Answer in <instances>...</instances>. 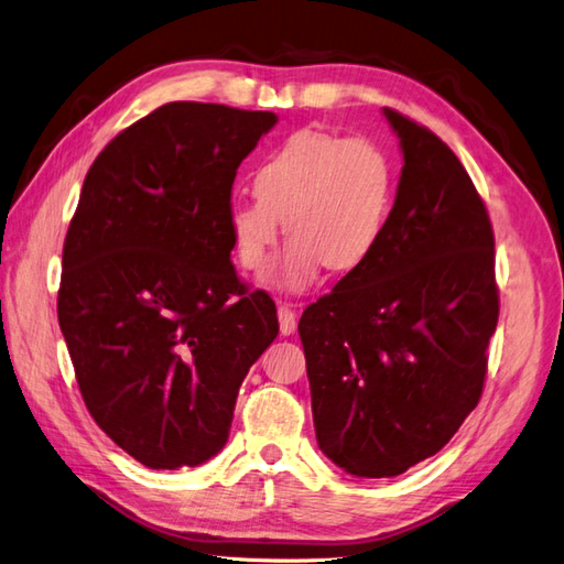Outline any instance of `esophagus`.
Instances as JSON below:
<instances>
[{
	"mask_svg": "<svg viewBox=\"0 0 564 564\" xmlns=\"http://www.w3.org/2000/svg\"><path fill=\"white\" fill-rule=\"evenodd\" d=\"M278 317H280V332L284 334H294V329H296V313L289 308V306H284V303H280L278 306Z\"/></svg>",
	"mask_w": 564,
	"mask_h": 564,
	"instance_id": "34e87169",
	"label": "esophagus"
}]
</instances>
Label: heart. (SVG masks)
Returning a JSON list of instances; mask_svg holds the SVG:
<instances>
[{
  "label": "heart",
  "mask_w": 564,
  "mask_h": 564,
  "mask_svg": "<svg viewBox=\"0 0 564 564\" xmlns=\"http://www.w3.org/2000/svg\"><path fill=\"white\" fill-rule=\"evenodd\" d=\"M253 194V202H237L227 213L237 261L261 272L282 220L292 241L275 280L299 292L325 265L348 272L368 261L389 218L393 169L365 137L299 130L258 165Z\"/></svg>",
  "instance_id": "1"
}]
</instances>
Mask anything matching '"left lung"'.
<instances>
[{
    "label": "left lung",
    "instance_id": "left-lung-1",
    "mask_svg": "<svg viewBox=\"0 0 564 564\" xmlns=\"http://www.w3.org/2000/svg\"><path fill=\"white\" fill-rule=\"evenodd\" d=\"M403 169L368 261L303 311L317 446L382 479L432 458L477 408L498 323L494 230L446 142L384 109Z\"/></svg>",
    "mask_w": 564,
    "mask_h": 564
}]
</instances>
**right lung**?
Listing matches in <instances>:
<instances>
[{"mask_svg":"<svg viewBox=\"0 0 564 564\" xmlns=\"http://www.w3.org/2000/svg\"><path fill=\"white\" fill-rule=\"evenodd\" d=\"M270 111L171 101L104 147L64 241L58 325L99 427L151 469L227 441L278 308L237 278L227 213Z\"/></svg>","mask_w":564,"mask_h":564,"instance_id":"add662e5","label":"right lung"}]
</instances>
